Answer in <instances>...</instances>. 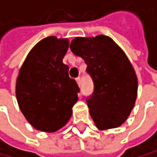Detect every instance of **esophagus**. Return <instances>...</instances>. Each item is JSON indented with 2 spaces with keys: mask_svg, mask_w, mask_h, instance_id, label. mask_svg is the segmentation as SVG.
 I'll return each mask as SVG.
<instances>
[{
  "mask_svg": "<svg viewBox=\"0 0 157 157\" xmlns=\"http://www.w3.org/2000/svg\"><path fill=\"white\" fill-rule=\"evenodd\" d=\"M76 82H77V85L80 87V86H81V78H80V77H78L77 79H76Z\"/></svg>",
  "mask_w": 157,
  "mask_h": 157,
  "instance_id": "esophagus-1",
  "label": "esophagus"
}]
</instances>
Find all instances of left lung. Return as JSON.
Listing matches in <instances>:
<instances>
[{
	"mask_svg": "<svg viewBox=\"0 0 157 157\" xmlns=\"http://www.w3.org/2000/svg\"><path fill=\"white\" fill-rule=\"evenodd\" d=\"M75 55L84 59L95 89L87 100L98 130L115 128L126 122L135 107L137 77L131 61L110 36L75 37L70 44Z\"/></svg>",
	"mask_w": 157,
	"mask_h": 157,
	"instance_id": "1",
	"label": "left lung"
}]
</instances>
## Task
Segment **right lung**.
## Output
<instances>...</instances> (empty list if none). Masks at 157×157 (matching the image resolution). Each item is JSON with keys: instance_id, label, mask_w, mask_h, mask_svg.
<instances>
[{"instance_id": "1", "label": "right lung", "mask_w": 157, "mask_h": 157, "mask_svg": "<svg viewBox=\"0 0 157 157\" xmlns=\"http://www.w3.org/2000/svg\"><path fill=\"white\" fill-rule=\"evenodd\" d=\"M68 38L47 36L31 48L18 71L16 96L20 110L35 130L55 132L68 123L79 88L63 58Z\"/></svg>"}]
</instances>
